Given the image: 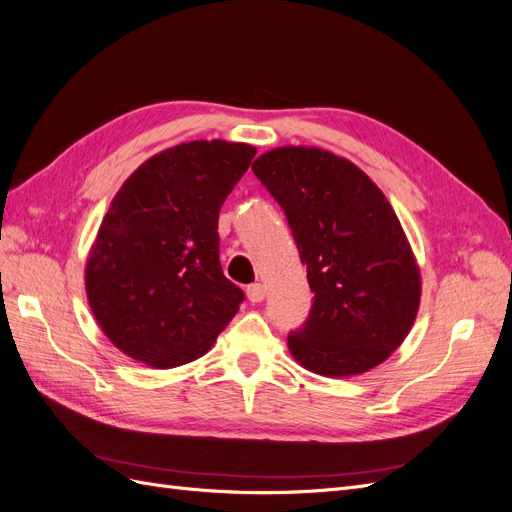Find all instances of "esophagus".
<instances>
[{"instance_id": "obj_1", "label": "esophagus", "mask_w": 512, "mask_h": 512, "mask_svg": "<svg viewBox=\"0 0 512 512\" xmlns=\"http://www.w3.org/2000/svg\"><path fill=\"white\" fill-rule=\"evenodd\" d=\"M247 299H250L252 303L265 301V286H262V284H252V286H247Z\"/></svg>"}]
</instances>
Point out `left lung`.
I'll use <instances>...</instances> for the list:
<instances>
[{"label": "left lung", "mask_w": 512, "mask_h": 512, "mask_svg": "<svg viewBox=\"0 0 512 512\" xmlns=\"http://www.w3.org/2000/svg\"><path fill=\"white\" fill-rule=\"evenodd\" d=\"M284 209L314 292L305 327L288 335L301 367L359 376L408 337L421 269L389 200L363 170L318 147L286 145L252 164Z\"/></svg>", "instance_id": "1"}]
</instances>
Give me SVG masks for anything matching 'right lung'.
<instances>
[{"mask_svg": "<svg viewBox=\"0 0 512 512\" xmlns=\"http://www.w3.org/2000/svg\"><path fill=\"white\" fill-rule=\"evenodd\" d=\"M256 147L190 141L123 181L85 265L91 314L130 359L156 369L203 356L243 292L220 265L218 218Z\"/></svg>", "mask_w": 512, "mask_h": 512, "instance_id": "add662e5", "label": "right lung"}]
</instances>
